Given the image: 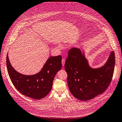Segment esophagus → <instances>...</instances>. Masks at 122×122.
I'll use <instances>...</instances> for the list:
<instances>
[{
	"label": "esophagus",
	"instance_id": "esophagus-1",
	"mask_svg": "<svg viewBox=\"0 0 122 122\" xmlns=\"http://www.w3.org/2000/svg\"><path fill=\"white\" fill-rule=\"evenodd\" d=\"M61 62H62V66H64V65H65V58H63V59L62 60V61H61Z\"/></svg>",
	"mask_w": 122,
	"mask_h": 122
}]
</instances>
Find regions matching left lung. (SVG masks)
<instances>
[{
	"label": "left lung",
	"mask_w": 122,
	"mask_h": 122,
	"mask_svg": "<svg viewBox=\"0 0 122 122\" xmlns=\"http://www.w3.org/2000/svg\"><path fill=\"white\" fill-rule=\"evenodd\" d=\"M115 64V53L112 51L104 65L96 69L91 67L83 51L72 48L65 65L71 94L78 100L84 101L103 93L111 83Z\"/></svg>",
	"instance_id": "1"
}]
</instances>
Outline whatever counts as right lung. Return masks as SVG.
<instances>
[{
  "mask_svg": "<svg viewBox=\"0 0 122 122\" xmlns=\"http://www.w3.org/2000/svg\"><path fill=\"white\" fill-rule=\"evenodd\" d=\"M7 55L8 73L16 89L23 95L33 99H41L46 96L51 91L56 73L61 69V56H50L40 72L28 76L22 75L14 70Z\"/></svg>",
  "mask_w": 122,
  "mask_h": 122,
  "instance_id": "1",
  "label": "right lung"
}]
</instances>
